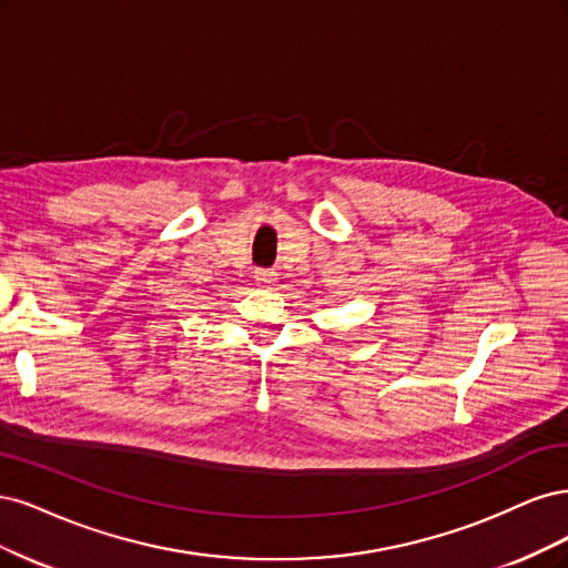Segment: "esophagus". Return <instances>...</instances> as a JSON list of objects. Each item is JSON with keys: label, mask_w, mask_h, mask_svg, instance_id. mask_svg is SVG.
Returning <instances> with one entry per match:
<instances>
[{"label": "esophagus", "mask_w": 568, "mask_h": 568, "mask_svg": "<svg viewBox=\"0 0 568 568\" xmlns=\"http://www.w3.org/2000/svg\"><path fill=\"white\" fill-rule=\"evenodd\" d=\"M254 281H257L262 287H268L276 283V273H273L271 268H257L254 271Z\"/></svg>", "instance_id": "obj_1"}]
</instances>
